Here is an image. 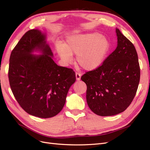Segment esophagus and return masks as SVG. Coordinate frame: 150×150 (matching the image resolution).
Returning a JSON list of instances; mask_svg holds the SVG:
<instances>
[{
    "instance_id": "obj_1",
    "label": "esophagus",
    "mask_w": 150,
    "mask_h": 150,
    "mask_svg": "<svg viewBox=\"0 0 150 150\" xmlns=\"http://www.w3.org/2000/svg\"><path fill=\"white\" fill-rule=\"evenodd\" d=\"M81 74L80 73H78V72H76V78L77 81H79L81 79Z\"/></svg>"
}]
</instances>
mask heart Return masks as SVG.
Wrapping results in <instances>:
<instances>
[{
  "instance_id": "heart-1",
  "label": "heart",
  "mask_w": 150,
  "mask_h": 150,
  "mask_svg": "<svg viewBox=\"0 0 150 150\" xmlns=\"http://www.w3.org/2000/svg\"><path fill=\"white\" fill-rule=\"evenodd\" d=\"M110 48L108 38L98 33L70 34L66 37L64 44H56V51L63 62H72L73 54H76V62L86 71L100 67Z\"/></svg>"
}]
</instances>
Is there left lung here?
<instances>
[{
  "mask_svg": "<svg viewBox=\"0 0 150 150\" xmlns=\"http://www.w3.org/2000/svg\"><path fill=\"white\" fill-rule=\"evenodd\" d=\"M117 47L103 64L86 72L81 80L87 86L86 100L90 110L101 116L123 112L134 99L140 69L134 45L116 29Z\"/></svg>",
  "mask_w": 150,
  "mask_h": 150,
  "instance_id": "1",
  "label": "left lung"
}]
</instances>
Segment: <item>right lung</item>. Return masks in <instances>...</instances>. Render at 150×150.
I'll list each match as a JSON object with an SVG mask.
<instances>
[{"label": "right lung", "mask_w": 150, "mask_h": 150, "mask_svg": "<svg viewBox=\"0 0 150 150\" xmlns=\"http://www.w3.org/2000/svg\"><path fill=\"white\" fill-rule=\"evenodd\" d=\"M46 39V33L40 30L27 32L12 51L8 68L11 88L18 103L29 115L41 118L62 110L76 81L73 70L54 61Z\"/></svg>", "instance_id": "1"}]
</instances>
